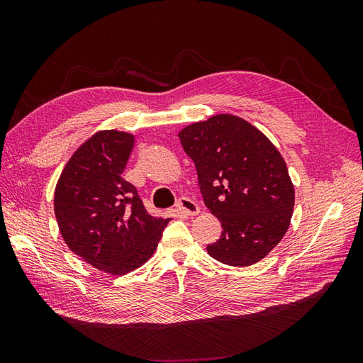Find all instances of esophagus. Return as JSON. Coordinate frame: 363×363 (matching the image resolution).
Listing matches in <instances>:
<instances>
[{
  "label": "esophagus",
  "mask_w": 363,
  "mask_h": 363,
  "mask_svg": "<svg viewBox=\"0 0 363 363\" xmlns=\"http://www.w3.org/2000/svg\"><path fill=\"white\" fill-rule=\"evenodd\" d=\"M177 211L186 216H195L200 213V206L194 200L188 199V196H182V199L177 201Z\"/></svg>",
  "instance_id": "1"
}]
</instances>
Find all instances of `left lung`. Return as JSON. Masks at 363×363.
Listing matches in <instances>:
<instances>
[{"mask_svg": "<svg viewBox=\"0 0 363 363\" xmlns=\"http://www.w3.org/2000/svg\"><path fill=\"white\" fill-rule=\"evenodd\" d=\"M180 144L196 168L204 204L221 223L207 252L230 267H250L288 232L295 191L280 151L259 128L223 113L184 127Z\"/></svg>", "mask_w": 363, "mask_h": 363, "instance_id": "8db88e82", "label": "left lung"}]
</instances>
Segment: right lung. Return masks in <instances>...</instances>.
I'll return each instance as SVG.
<instances>
[{
    "label": "right lung",
    "instance_id": "obj_1",
    "mask_svg": "<svg viewBox=\"0 0 363 363\" xmlns=\"http://www.w3.org/2000/svg\"><path fill=\"white\" fill-rule=\"evenodd\" d=\"M135 135L96 131L75 150L54 191L65 244L94 268L124 276L155 255L169 218H155L123 179Z\"/></svg>",
    "mask_w": 363,
    "mask_h": 363
}]
</instances>
